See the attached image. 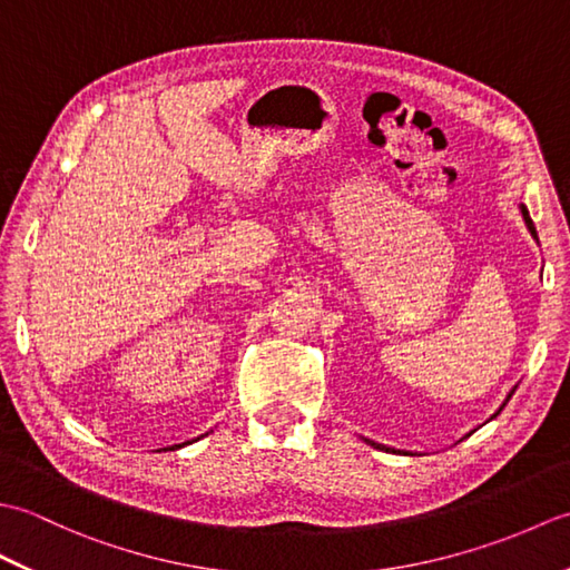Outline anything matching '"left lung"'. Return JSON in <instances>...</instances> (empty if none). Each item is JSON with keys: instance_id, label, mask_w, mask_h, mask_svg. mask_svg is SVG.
<instances>
[{"instance_id": "obj_1", "label": "left lung", "mask_w": 570, "mask_h": 570, "mask_svg": "<svg viewBox=\"0 0 570 570\" xmlns=\"http://www.w3.org/2000/svg\"><path fill=\"white\" fill-rule=\"evenodd\" d=\"M522 215H524V220H527V225H529V229H531V235H534V237H537V227H534V223H531V217H529V210L524 208V205H522ZM512 394H514V390H512L510 394H507V399H504V404L500 406V411H502V409L507 406V402H510V396H512ZM500 411H498V414H500ZM498 414H494V416H498ZM372 445H374V443H372ZM377 448H382V445H377Z\"/></svg>"}]
</instances>
